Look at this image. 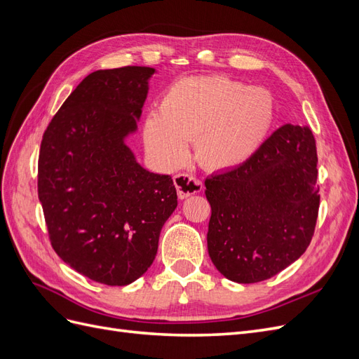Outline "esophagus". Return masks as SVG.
I'll list each match as a JSON object with an SVG mask.
<instances>
[{"label":"esophagus","mask_w":359,"mask_h":359,"mask_svg":"<svg viewBox=\"0 0 359 359\" xmlns=\"http://www.w3.org/2000/svg\"><path fill=\"white\" fill-rule=\"evenodd\" d=\"M173 182H175L180 199H186L191 194L202 191L203 189L202 182L196 177L190 175V173H178V175L173 177Z\"/></svg>","instance_id":"1"}]
</instances>
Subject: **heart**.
<instances>
[{
    "label": "heart",
    "mask_w": 359,
    "mask_h": 359,
    "mask_svg": "<svg viewBox=\"0 0 359 359\" xmlns=\"http://www.w3.org/2000/svg\"><path fill=\"white\" fill-rule=\"evenodd\" d=\"M274 100L262 86H247L224 76L191 78L173 83L160 112L144 124L148 153L161 166L175 169L196 157L211 170L241 166L262 147L274 123Z\"/></svg>",
    "instance_id": "heart-1"
}]
</instances>
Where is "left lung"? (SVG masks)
I'll list each match as a JSON object with an SVG mask.
<instances>
[{"label":"left lung","mask_w":359,"mask_h":359,"mask_svg":"<svg viewBox=\"0 0 359 359\" xmlns=\"http://www.w3.org/2000/svg\"><path fill=\"white\" fill-rule=\"evenodd\" d=\"M316 181L314 136L293 124L277 128L241 166L206 178L215 268L236 283H257L299 259L318 220Z\"/></svg>","instance_id":"1"}]
</instances>
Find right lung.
<instances>
[{
    "label": "right lung",
    "mask_w": 359,
    "mask_h": 359,
    "mask_svg": "<svg viewBox=\"0 0 359 359\" xmlns=\"http://www.w3.org/2000/svg\"><path fill=\"white\" fill-rule=\"evenodd\" d=\"M154 73L128 66L88 74L40 147L39 199L50 244L74 271L107 286L147 273L178 205L172 178L140 166L126 145Z\"/></svg>",
    "instance_id": "1"
}]
</instances>
